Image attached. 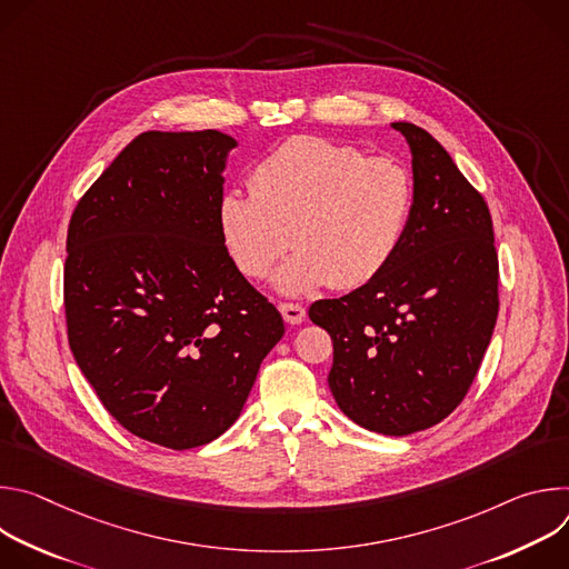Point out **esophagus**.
<instances>
[{
	"instance_id": "obj_1",
	"label": "esophagus",
	"mask_w": 569,
	"mask_h": 569,
	"mask_svg": "<svg viewBox=\"0 0 569 569\" xmlns=\"http://www.w3.org/2000/svg\"><path fill=\"white\" fill-rule=\"evenodd\" d=\"M279 310L283 315V319L288 323H301L306 319V308L299 306V303H292V301H283L279 303Z\"/></svg>"
}]
</instances>
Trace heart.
Segmentation results:
<instances>
[{
    "label": "heart",
    "instance_id": "obj_1",
    "mask_svg": "<svg viewBox=\"0 0 569 569\" xmlns=\"http://www.w3.org/2000/svg\"><path fill=\"white\" fill-rule=\"evenodd\" d=\"M250 189L220 198L222 242L248 279L270 277L292 242L274 279L283 295L371 283L400 252L417 196L402 161L306 134L259 159Z\"/></svg>",
    "mask_w": 569,
    "mask_h": 569
}]
</instances>
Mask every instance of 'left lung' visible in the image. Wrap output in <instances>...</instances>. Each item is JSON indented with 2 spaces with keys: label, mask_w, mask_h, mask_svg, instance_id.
I'll return each instance as SVG.
<instances>
[{
  "label": "left lung",
  "mask_w": 569,
  "mask_h": 569,
  "mask_svg": "<svg viewBox=\"0 0 569 569\" xmlns=\"http://www.w3.org/2000/svg\"><path fill=\"white\" fill-rule=\"evenodd\" d=\"M410 143L415 213L389 268L308 317L333 340L329 387L358 426L405 437L455 412L498 319L491 211L446 148L415 123H391Z\"/></svg>",
  "instance_id": "8db88e82"
}]
</instances>
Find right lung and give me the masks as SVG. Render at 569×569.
<instances>
[{"mask_svg": "<svg viewBox=\"0 0 569 569\" xmlns=\"http://www.w3.org/2000/svg\"><path fill=\"white\" fill-rule=\"evenodd\" d=\"M233 146L218 130L141 132L67 229L71 353L128 432L173 450L204 446L240 417L286 331L222 242Z\"/></svg>", "mask_w": 569, "mask_h": 569, "instance_id": "obj_1", "label": "right lung"}]
</instances>
